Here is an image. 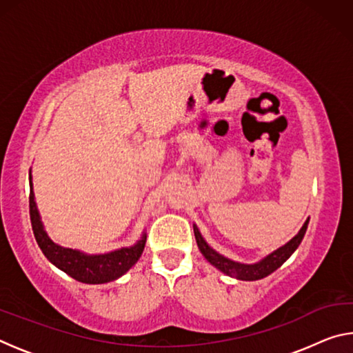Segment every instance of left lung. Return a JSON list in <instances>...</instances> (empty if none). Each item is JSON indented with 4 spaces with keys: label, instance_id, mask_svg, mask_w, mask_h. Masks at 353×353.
I'll list each match as a JSON object with an SVG mask.
<instances>
[{
    "label": "left lung",
    "instance_id": "8db88e82",
    "mask_svg": "<svg viewBox=\"0 0 353 353\" xmlns=\"http://www.w3.org/2000/svg\"><path fill=\"white\" fill-rule=\"evenodd\" d=\"M308 227V219L305 221V224L302 225V229L299 230V234L292 238L290 243H286L285 246H282L280 249H277L276 252H272L271 255H268L265 260H261L260 263H255V265H241V263L232 261L225 256L219 255L218 252L208 246V244L204 241V238L201 236L198 227L194 225V236L196 241H198V246L201 249L202 255L212 263L213 266H216L219 271H223L224 274L230 277H235L238 280H259L266 276H270L271 272H274L283 265V263L290 259L291 254L299 248L301 244L303 235H305Z\"/></svg>",
    "mask_w": 353,
    "mask_h": 353
}]
</instances>
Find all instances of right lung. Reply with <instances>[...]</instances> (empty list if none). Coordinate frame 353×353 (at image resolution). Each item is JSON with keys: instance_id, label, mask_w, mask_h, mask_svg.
Segmentation results:
<instances>
[{"instance_id": "right-lung-1", "label": "right lung", "mask_w": 353, "mask_h": 353, "mask_svg": "<svg viewBox=\"0 0 353 353\" xmlns=\"http://www.w3.org/2000/svg\"><path fill=\"white\" fill-rule=\"evenodd\" d=\"M29 216H31L35 241H37L46 259L52 265H56L59 270L67 272L70 277L79 280L82 283H107L123 276L140 259L146 244V236H143L132 248H123L103 255H85L79 250L57 246L50 240V236L43 230V225H41L37 207L34 202L32 182L31 193H29Z\"/></svg>"}]
</instances>
